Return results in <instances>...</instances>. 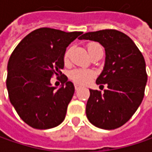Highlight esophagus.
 Instances as JSON below:
<instances>
[{"mask_svg":"<svg viewBox=\"0 0 152 152\" xmlns=\"http://www.w3.org/2000/svg\"><path fill=\"white\" fill-rule=\"evenodd\" d=\"M80 88H81V86H80V85H78V84H75V89H76V91H78Z\"/></svg>","mask_w":152,"mask_h":152,"instance_id":"esophagus-1","label":"esophagus"}]
</instances>
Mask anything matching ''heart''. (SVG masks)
Here are the masks:
<instances>
[{"instance_id": "1", "label": "heart", "mask_w": 152, "mask_h": 152, "mask_svg": "<svg viewBox=\"0 0 152 152\" xmlns=\"http://www.w3.org/2000/svg\"><path fill=\"white\" fill-rule=\"evenodd\" d=\"M98 45L99 44H97L95 42L88 43L87 44L88 52L90 53L95 46H98ZM69 56H70V49H67L66 52L64 53V55H63V61H64L65 63L69 62ZM94 76H95L94 71L91 70V69H72L69 72L70 79L74 83H76L77 84H81V85L89 83L92 80V78Z\"/></svg>"}]
</instances>
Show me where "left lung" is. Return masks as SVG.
Wrapping results in <instances>:
<instances>
[{
  "label": "left lung",
  "mask_w": 152,
  "mask_h": 152,
  "mask_svg": "<svg viewBox=\"0 0 152 152\" xmlns=\"http://www.w3.org/2000/svg\"><path fill=\"white\" fill-rule=\"evenodd\" d=\"M79 39L99 42L105 47L106 63L96 83L107 89L90 90L86 116L94 126L115 129L124 125L141 105L147 73L144 58L133 40L117 30L87 32Z\"/></svg>",
  "instance_id": "8db88e82"
}]
</instances>
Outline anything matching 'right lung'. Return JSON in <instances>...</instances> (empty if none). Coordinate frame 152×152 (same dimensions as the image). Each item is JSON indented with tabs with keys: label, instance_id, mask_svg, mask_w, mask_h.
<instances>
[{
	"label": "right lung",
	"instance_id": "add662e5",
	"mask_svg": "<svg viewBox=\"0 0 152 152\" xmlns=\"http://www.w3.org/2000/svg\"><path fill=\"white\" fill-rule=\"evenodd\" d=\"M82 33L39 28L23 39L11 53L6 81L10 100L31 128L48 129L64 121L75 87L61 71L63 55ZM53 75L63 76V86L58 90L50 83Z\"/></svg>",
	"mask_w": 152,
	"mask_h": 152
}]
</instances>
